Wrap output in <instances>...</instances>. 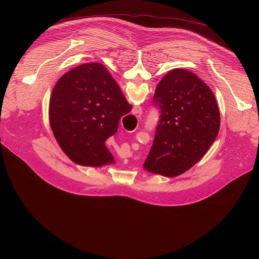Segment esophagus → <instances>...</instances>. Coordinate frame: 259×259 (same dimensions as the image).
<instances>
[{"mask_svg": "<svg viewBox=\"0 0 259 259\" xmlns=\"http://www.w3.org/2000/svg\"><path fill=\"white\" fill-rule=\"evenodd\" d=\"M133 114L136 116V117H140V115L142 114V108L141 106H134L133 107Z\"/></svg>", "mask_w": 259, "mask_h": 259, "instance_id": "obj_1", "label": "esophagus"}]
</instances>
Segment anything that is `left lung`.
I'll list each match as a JSON object with an SVG mask.
<instances>
[{"label": "left lung", "instance_id": "left-lung-1", "mask_svg": "<svg viewBox=\"0 0 259 259\" xmlns=\"http://www.w3.org/2000/svg\"><path fill=\"white\" fill-rule=\"evenodd\" d=\"M154 103L160 121L143 168L178 176L198 163L217 137L220 114L212 90L194 72L174 68L159 82Z\"/></svg>", "mask_w": 259, "mask_h": 259}]
</instances>
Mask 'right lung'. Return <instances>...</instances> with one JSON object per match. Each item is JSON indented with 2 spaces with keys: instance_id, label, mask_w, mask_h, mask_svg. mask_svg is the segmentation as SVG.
Returning a JSON list of instances; mask_svg holds the SVG:
<instances>
[{
  "instance_id": "obj_1",
  "label": "right lung",
  "mask_w": 259,
  "mask_h": 259,
  "mask_svg": "<svg viewBox=\"0 0 259 259\" xmlns=\"http://www.w3.org/2000/svg\"><path fill=\"white\" fill-rule=\"evenodd\" d=\"M131 108L107 68L88 62L70 69L55 84L49 121L55 139L72 162L101 167L115 163L104 143Z\"/></svg>"
}]
</instances>
